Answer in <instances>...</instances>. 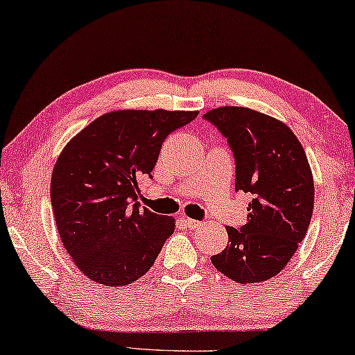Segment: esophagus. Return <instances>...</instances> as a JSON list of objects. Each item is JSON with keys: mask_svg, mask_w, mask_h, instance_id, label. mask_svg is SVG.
Returning <instances> with one entry per match:
<instances>
[{"mask_svg": "<svg viewBox=\"0 0 355 355\" xmlns=\"http://www.w3.org/2000/svg\"><path fill=\"white\" fill-rule=\"evenodd\" d=\"M182 222H184V225H185V227L190 228V230H193V228H196V227L200 225V222H198V220L190 219V217H182Z\"/></svg>", "mask_w": 355, "mask_h": 355, "instance_id": "obj_1", "label": "esophagus"}]
</instances>
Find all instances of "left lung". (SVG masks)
<instances>
[{
  "mask_svg": "<svg viewBox=\"0 0 355 355\" xmlns=\"http://www.w3.org/2000/svg\"><path fill=\"white\" fill-rule=\"evenodd\" d=\"M225 136L236 165V192L252 193L248 222L227 227L228 244L212 265L239 284L268 281L295 254L314 208V181L291 128L249 107L223 106L203 116Z\"/></svg>",
  "mask_w": 355,
  "mask_h": 355,
  "instance_id": "1",
  "label": "left lung"
}]
</instances>
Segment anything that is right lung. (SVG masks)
I'll list each match as a JSON object with an SVG mask.
<instances>
[{
    "label": "right lung",
    "instance_id": "right-lung-1",
    "mask_svg": "<svg viewBox=\"0 0 355 355\" xmlns=\"http://www.w3.org/2000/svg\"><path fill=\"white\" fill-rule=\"evenodd\" d=\"M196 116L107 112L64 146L52 173V209L64 249L92 281L122 287L152 268L176 220L139 208L138 179L152 176L166 136Z\"/></svg>",
    "mask_w": 355,
    "mask_h": 355
}]
</instances>
